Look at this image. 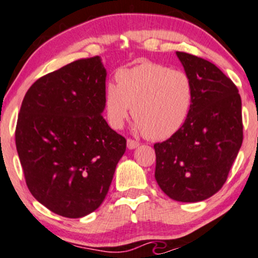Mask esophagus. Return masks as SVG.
Listing matches in <instances>:
<instances>
[{"label": "esophagus", "mask_w": 258, "mask_h": 258, "mask_svg": "<svg viewBox=\"0 0 258 258\" xmlns=\"http://www.w3.org/2000/svg\"><path fill=\"white\" fill-rule=\"evenodd\" d=\"M139 146V143L137 141H135V139H127V148L128 149H135V148H137Z\"/></svg>", "instance_id": "obj_1"}]
</instances>
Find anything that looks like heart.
<instances>
[{
	"label": "heart",
	"mask_w": 258,
	"mask_h": 258,
	"mask_svg": "<svg viewBox=\"0 0 258 258\" xmlns=\"http://www.w3.org/2000/svg\"><path fill=\"white\" fill-rule=\"evenodd\" d=\"M193 97V82L188 74L143 63L117 72L116 85L106 86L104 111L109 125L121 128L132 108L136 130L160 141L170 138L184 125Z\"/></svg>",
	"instance_id": "1"
}]
</instances>
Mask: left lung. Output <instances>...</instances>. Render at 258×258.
Returning a JSON list of instances; mask_svg holds the SVG:
<instances>
[{
	"mask_svg": "<svg viewBox=\"0 0 258 258\" xmlns=\"http://www.w3.org/2000/svg\"><path fill=\"white\" fill-rule=\"evenodd\" d=\"M191 79L193 104L184 125L154 144L155 179L167 197L198 203L217 193L242 143L241 98L229 78L211 61L177 52Z\"/></svg>",
	"mask_w": 258,
	"mask_h": 258,
	"instance_id": "8db88e82",
	"label": "left lung"
}]
</instances>
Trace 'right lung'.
I'll list each match as a JSON object with an SVG mask.
<instances>
[{
  "instance_id": "add662e5",
  "label": "right lung",
  "mask_w": 258,
  "mask_h": 258,
  "mask_svg": "<svg viewBox=\"0 0 258 258\" xmlns=\"http://www.w3.org/2000/svg\"><path fill=\"white\" fill-rule=\"evenodd\" d=\"M106 72L98 55L47 74L26 92L16 146L25 182L38 203L80 218L105 199L125 137L103 117Z\"/></svg>"
}]
</instances>
